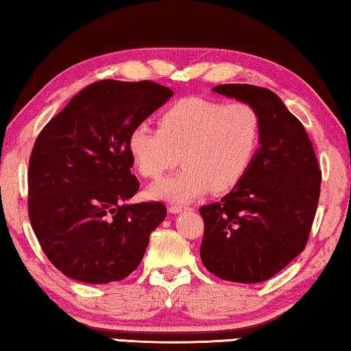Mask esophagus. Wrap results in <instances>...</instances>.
Returning a JSON list of instances; mask_svg holds the SVG:
<instances>
[{
    "label": "esophagus",
    "instance_id": "34e87169",
    "mask_svg": "<svg viewBox=\"0 0 351 351\" xmlns=\"http://www.w3.org/2000/svg\"><path fill=\"white\" fill-rule=\"evenodd\" d=\"M186 209H189V206H186V205H170V208H169V211L171 213V214H178V213H182V211H186Z\"/></svg>",
    "mask_w": 351,
    "mask_h": 351
}]
</instances>
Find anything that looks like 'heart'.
<instances>
[{
  "label": "heart",
  "mask_w": 351,
  "mask_h": 351,
  "mask_svg": "<svg viewBox=\"0 0 351 351\" xmlns=\"http://www.w3.org/2000/svg\"><path fill=\"white\" fill-rule=\"evenodd\" d=\"M261 138V118L247 102L184 97L160 113L159 128L142 123L129 135L138 173L162 176L181 154L184 169L149 187L154 198L186 203L209 191L233 189L252 165Z\"/></svg>",
  "instance_id": "b5f03b06"
}]
</instances>
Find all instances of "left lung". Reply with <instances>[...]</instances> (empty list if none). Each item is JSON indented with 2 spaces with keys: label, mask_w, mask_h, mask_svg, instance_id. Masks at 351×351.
I'll return each instance as SVG.
<instances>
[{
  "label": "left lung",
  "mask_w": 351,
  "mask_h": 351,
  "mask_svg": "<svg viewBox=\"0 0 351 351\" xmlns=\"http://www.w3.org/2000/svg\"><path fill=\"white\" fill-rule=\"evenodd\" d=\"M213 91L257 108L261 138L243 180L221 202L198 209L205 222L200 257L223 280L257 284L304 250L322 171L304 125L273 91L239 83Z\"/></svg>",
  "instance_id": "left-lung-1"
}]
</instances>
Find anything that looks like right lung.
Wrapping results in <instances>:
<instances>
[{
    "mask_svg": "<svg viewBox=\"0 0 351 351\" xmlns=\"http://www.w3.org/2000/svg\"><path fill=\"white\" fill-rule=\"evenodd\" d=\"M171 96L149 80H101L40 130L29 158L28 214L47 258L64 276L108 284L137 269L167 208L128 203L140 187L128 142Z\"/></svg>",
    "mask_w": 351,
    "mask_h": 351,
    "instance_id": "right-lung-1",
    "label": "right lung"
}]
</instances>
